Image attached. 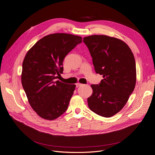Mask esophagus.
<instances>
[{"label":"esophagus","mask_w":155,"mask_h":155,"mask_svg":"<svg viewBox=\"0 0 155 155\" xmlns=\"http://www.w3.org/2000/svg\"><path fill=\"white\" fill-rule=\"evenodd\" d=\"M82 85H83V84L78 83L76 84V87H79V86H82Z\"/></svg>","instance_id":"1"}]
</instances>
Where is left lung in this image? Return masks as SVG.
<instances>
[{
	"label": "left lung",
	"mask_w": 155,
	"mask_h": 155,
	"mask_svg": "<svg viewBox=\"0 0 155 155\" xmlns=\"http://www.w3.org/2000/svg\"><path fill=\"white\" fill-rule=\"evenodd\" d=\"M92 57L96 73L102 75L98 84H91L89 108L106 117L123 109L136 83V65L130 48L123 41L104 35L83 38Z\"/></svg>",
	"instance_id": "8db88e82"
}]
</instances>
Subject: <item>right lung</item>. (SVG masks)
Segmentation results:
<instances>
[{
    "label": "right lung",
    "mask_w": 155,
    "mask_h": 155,
    "mask_svg": "<svg viewBox=\"0 0 155 155\" xmlns=\"http://www.w3.org/2000/svg\"><path fill=\"white\" fill-rule=\"evenodd\" d=\"M82 38L69 34L46 35L31 48L23 61L21 84L30 105L42 118L53 120L69 106L75 84L56 81L66 55Z\"/></svg>",
    "instance_id": "right-lung-1"
}]
</instances>
